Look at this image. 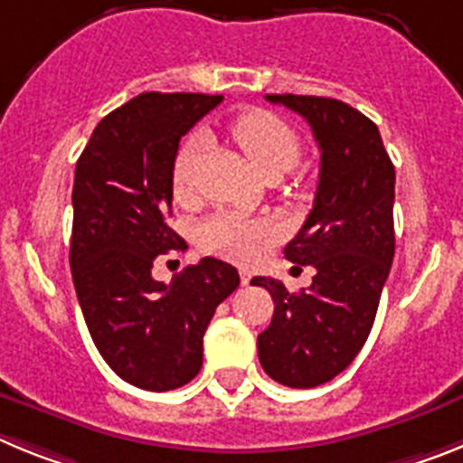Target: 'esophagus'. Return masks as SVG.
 <instances>
[{
    "instance_id": "obj_1",
    "label": "esophagus",
    "mask_w": 463,
    "mask_h": 463,
    "mask_svg": "<svg viewBox=\"0 0 463 463\" xmlns=\"http://www.w3.org/2000/svg\"><path fill=\"white\" fill-rule=\"evenodd\" d=\"M250 273H248V271H241V285H243V288H245V285H250Z\"/></svg>"
}]
</instances>
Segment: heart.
<instances>
[{
    "mask_svg": "<svg viewBox=\"0 0 463 463\" xmlns=\"http://www.w3.org/2000/svg\"><path fill=\"white\" fill-rule=\"evenodd\" d=\"M229 137L261 175H280L297 165V134L288 122L269 110L252 109L236 116L229 122ZM199 157L202 137H190L181 146L171 166V187L178 199H185L194 190ZM271 234L273 229L267 222L229 211L215 213L196 229V239L203 250L232 261L255 260Z\"/></svg>",
    "mask_w": 463,
    "mask_h": 463,
    "instance_id": "heart-1",
    "label": "heart"
}]
</instances>
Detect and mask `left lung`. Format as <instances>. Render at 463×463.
Returning a JSON list of instances; mask_svg holds the SVG:
<instances>
[{
    "mask_svg": "<svg viewBox=\"0 0 463 463\" xmlns=\"http://www.w3.org/2000/svg\"><path fill=\"white\" fill-rule=\"evenodd\" d=\"M306 118L320 148L313 211L285 257L313 267V285L289 294L252 278L273 298L271 325L257 336L261 369L276 383L310 390L345 371L364 347L394 260V165L378 127L345 101L267 94Z\"/></svg>",
    "mask_w": 463,
    "mask_h": 463,
    "instance_id": "1",
    "label": "left lung"
}]
</instances>
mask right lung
I'll list each match as a JSON object with an SVG mask.
<instances>
[{
	"mask_svg": "<svg viewBox=\"0 0 463 463\" xmlns=\"http://www.w3.org/2000/svg\"><path fill=\"white\" fill-rule=\"evenodd\" d=\"M220 101V94H138L94 127L76 162L73 288L104 362L141 390L169 392L199 373L208 322L241 282L215 257L171 285L150 273L157 257L187 248L166 224L171 166L181 137Z\"/></svg>",
	"mask_w": 463,
	"mask_h": 463,
	"instance_id": "1",
	"label": "right lung"
}]
</instances>
